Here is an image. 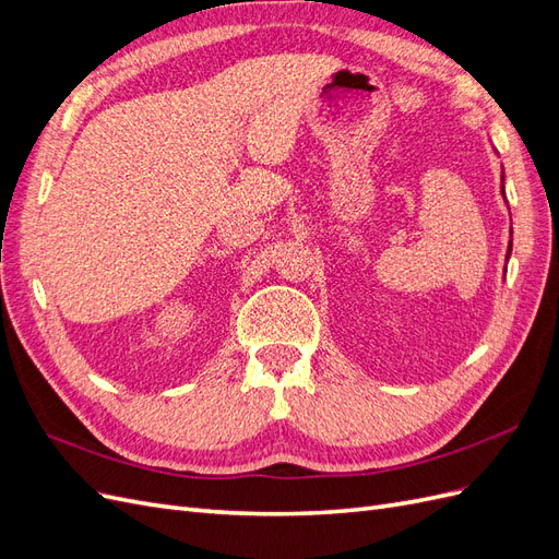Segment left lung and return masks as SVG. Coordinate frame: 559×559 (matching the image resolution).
<instances>
[{"label": "left lung", "mask_w": 559, "mask_h": 559, "mask_svg": "<svg viewBox=\"0 0 559 559\" xmlns=\"http://www.w3.org/2000/svg\"><path fill=\"white\" fill-rule=\"evenodd\" d=\"M501 195H503V200H506V191H503V173H501ZM511 233H513V230H511ZM511 249H513V240L509 242V249H506V261L511 259ZM503 273H506V270H503Z\"/></svg>", "instance_id": "8db88e82"}]
</instances>
